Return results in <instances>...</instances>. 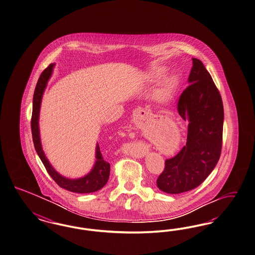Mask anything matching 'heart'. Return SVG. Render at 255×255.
<instances>
[{"mask_svg": "<svg viewBox=\"0 0 255 255\" xmlns=\"http://www.w3.org/2000/svg\"><path fill=\"white\" fill-rule=\"evenodd\" d=\"M165 72V68L162 66H156L154 68L150 70L149 76L152 79H158L162 77ZM177 87V79L174 76H166L162 77L160 86L157 92V98L158 100L166 101L169 99L173 95V93L176 90Z\"/></svg>", "mask_w": 255, "mask_h": 255, "instance_id": "b5f03b06", "label": "heart"}]
</instances>
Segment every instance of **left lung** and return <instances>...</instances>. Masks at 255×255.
<instances>
[{
    "mask_svg": "<svg viewBox=\"0 0 255 255\" xmlns=\"http://www.w3.org/2000/svg\"><path fill=\"white\" fill-rule=\"evenodd\" d=\"M188 82L178 103V114L189 123L187 142L178 154L165 161L157 179L158 188L171 194L200 185L215 168L223 144V101L200 60L193 58Z\"/></svg>",
    "mask_w": 255,
    "mask_h": 255,
    "instance_id": "8db88e82",
    "label": "left lung"
}]
</instances>
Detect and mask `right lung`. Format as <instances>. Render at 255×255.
<instances>
[{
	"mask_svg": "<svg viewBox=\"0 0 255 255\" xmlns=\"http://www.w3.org/2000/svg\"><path fill=\"white\" fill-rule=\"evenodd\" d=\"M54 66L55 63H51L43 71V73L39 77L37 84L34 90L31 122L32 141L34 144V147L39 158L45 165L47 173L50 175L51 178L54 179L55 182L60 187H62V189H65L73 193H94L96 191H99L107 184L109 178V173H110V164L104 160L98 143L95 148V162L93 164V168L90 171V173H88L84 177L79 178H68L59 174L50 164V162H48L42 147L40 131H39L40 108H41L43 94L46 90L47 82L51 77Z\"/></svg>",
	"mask_w": 255,
	"mask_h": 255,
	"instance_id": "right-lung-1",
	"label": "right lung"
}]
</instances>
